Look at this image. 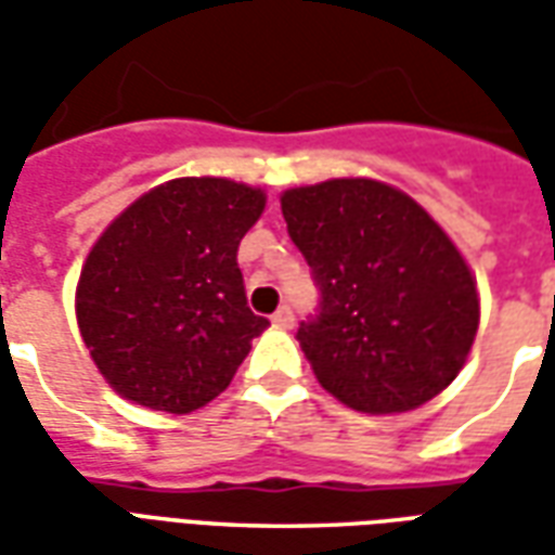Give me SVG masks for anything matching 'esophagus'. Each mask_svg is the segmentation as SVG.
<instances>
[{
	"label": "esophagus",
	"mask_w": 555,
	"mask_h": 555,
	"mask_svg": "<svg viewBox=\"0 0 555 555\" xmlns=\"http://www.w3.org/2000/svg\"><path fill=\"white\" fill-rule=\"evenodd\" d=\"M273 324L282 326V330H291V326H294V312H291L288 306H282V309L273 314Z\"/></svg>",
	"instance_id": "obj_1"
}]
</instances>
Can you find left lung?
Wrapping results in <instances>:
<instances>
[{
    "label": "left lung",
    "mask_w": 555,
    "mask_h": 555,
    "mask_svg": "<svg viewBox=\"0 0 555 555\" xmlns=\"http://www.w3.org/2000/svg\"><path fill=\"white\" fill-rule=\"evenodd\" d=\"M279 202L321 288L318 321L297 333L318 384L372 416L440 396L481 318L476 276L440 222L374 178L291 186Z\"/></svg>",
    "instance_id": "8db88e82"
}]
</instances>
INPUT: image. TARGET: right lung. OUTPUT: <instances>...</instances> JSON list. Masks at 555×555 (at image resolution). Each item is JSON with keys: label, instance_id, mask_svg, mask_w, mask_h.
Instances as JSON below:
<instances>
[{"label": "right lung", "instance_id": "1", "mask_svg": "<svg viewBox=\"0 0 555 555\" xmlns=\"http://www.w3.org/2000/svg\"><path fill=\"white\" fill-rule=\"evenodd\" d=\"M261 186L175 178L103 229L77 282V324L115 392L193 413L225 392L270 321L246 306L237 246L264 214Z\"/></svg>", "mask_w": 555, "mask_h": 555}]
</instances>
